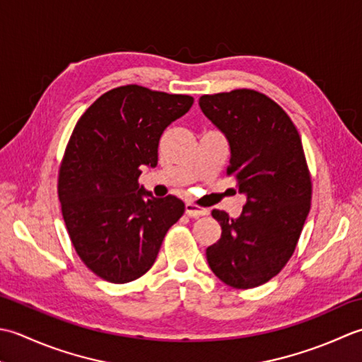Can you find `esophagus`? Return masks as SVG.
I'll use <instances>...</instances> for the list:
<instances>
[{
	"label": "esophagus",
	"mask_w": 362,
	"mask_h": 362,
	"mask_svg": "<svg viewBox=\"0 0 362 362\" xmlns=\"http://www.w3.org/2000/svg\"><path fill=\"white\" fill-rule=\"evenodd\" d=\"M209 211L204 209V208H200L198 204H194V203H187L186 204V214L189 217H200V216H206Z\"/></svg>",
	"instance_id": "esophagus-1"
}]
</instances>
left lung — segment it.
Instances as JSON below:
<instances>
[{
  "mask_svg": "<svg viewBox=\"0 0 362 362\" xmlns=\"http://www.w3.org/2000/svg\"><path fill=\"white\" fill-rule=\"evenodd\" d=\"M198 105L230 142L226 175L247 195L238 218L212 211L222 235L206 248V257L225 284L252 289L283 270L311 209L303 145L283 107L252 88L203 95Z\"/></svg>",
  "mask_w": 362,
  "mask_h": 362,
  "instance_id": "obj_1",
  "label": "left lung"
}]
</instances>
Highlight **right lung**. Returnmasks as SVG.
Returning a JSON list of instances; mask_svg holds the SVG:
<instances>
[{"label":"right lung","instance_id":"right-lung-1","mask_svg":"<svg viewBox=\"0 0 362 362\" xmlns=\"http://www.w3.org/2000/svg\"><path fill=\"white\" fill-rule=\"evenodd\" d=\"M192 105L190 95L115 87L71 132L57 180L64 222L81 261L109 283L145 275L186 209L175 195L139 187V176L144 165H158L162 132Z\"/></svg>","mask_w":362,"mask_h":362}]
</instances>
